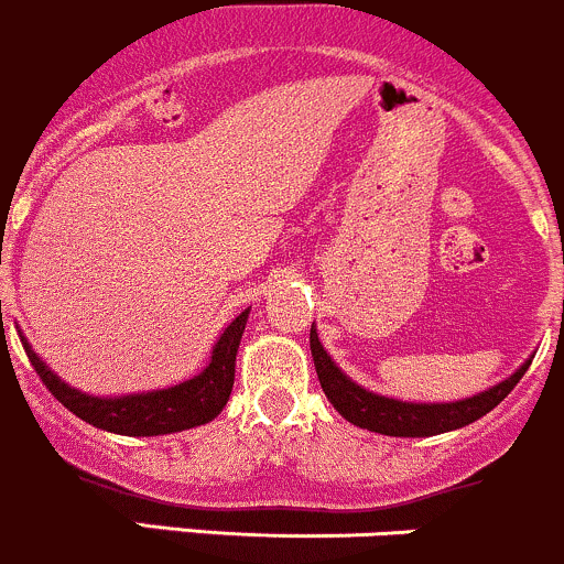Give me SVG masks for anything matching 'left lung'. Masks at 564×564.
Here are the masks:
<instances>
[{
  "mask_svg": "<svg viewBox=\"0 0 564 564\" xmlns=\"http://www.w3.org/2000/svg\"><path fill=\"white\" fill-rule=\"evenodd\" d=\"M310 348L312 361H315L317 381H321L323 392H326L328 403L339 411L348 422L356 427H367L381 436H438V433L458 431V427L471 425L479 416L488 414L490 409L501 403L507 394L516 389L523 372L529 370L532 361H523L510 378L490 387L488 392H479L474 398L453 400V403H403V400L383 398V394L370 392V389L359 387L350 381L343 370L332 361L326 348L317 339L315 326L310 332Z\"/></svg>",
  "mask_w": 564,
  "mask_h": 564,
  "instance_id": "left-lung-1",
  "label": "left lung"
}]
</instances>
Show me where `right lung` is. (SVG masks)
Here are the masks:
<instances>
[{
	"mask_svg": "<svg viewBox=\"0 0 564 564\" xmlns=\"http://www.w3.org/2000/svg\"><path fill=\"white\" fill-rule=\"evenodd\" d=\"M249 310H243L230 326L216 339L214 354H210L208 367L199 376L188 381L175 383L166 389H153V392L122 394V398H93V394L79 392L68 387L54 370H48L46 361L32 350V345L21 337L32 367L46 383L48 392L59 400L68 411H74L79 420L90 422L100 431L120 433V436H164V433L188 431L210 422L221 414L232 392L236 381V354L241 345L243 328H247Z\"/></svg>",
	"mask_w": 564,
	"mask_h": 564,
	"instance_id": "obj_1",
	"label": "right lung"
}]
</instances>
